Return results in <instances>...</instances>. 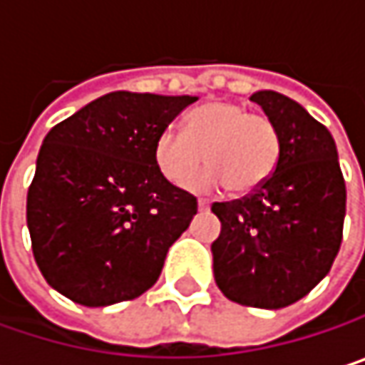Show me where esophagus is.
Returning a JSON list of instances; mask_svg holds the SVG:
<instances>
[{
    "label": "esophagus",
    "mask_w": 365,
    "mask_h": 365,
    "mask_svg": "<svg viewBox=\"0 0 365 365\" xmlns=\"http://www.w3.org/2000/svg\"><path fill=\"white\" fill-rule=\"evenodd\" d=\"M198 209H200V211H207V209H209V200H205V198H198Z\"/></svg>",
    "instance_id": "obj_1"
}]
</instances>
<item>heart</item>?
Instances as JSON below:
<instances>
[{
    "instance_id": "b5f03b06",
    "label": "heart",
    "mask_w": 365,
    "mask_h": 365,
    "mask_svg": "<svg viewBox=\"0 0 365 365\" xmlns=\"http://www.w3.org/2000/svg\"><path fill=\"white\" fill-rule=\"evenodd\" d=\"M281 141L274 124L228 101H211L187 113L183 133L163 130L154 141V165L173 185L187 183L196 192L224 187L230 194H250L277 169Z\"/></svg>"
}]
</instances>
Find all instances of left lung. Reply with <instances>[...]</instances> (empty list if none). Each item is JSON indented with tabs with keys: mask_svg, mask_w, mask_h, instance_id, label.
I'll return each instance as SVG.
<instances>
[{
	"mask_svg": "<svg viewBox=\"0 0 365 365\" xmlns=\"http://www.w3.org/2000/svg\"><path fill=\"white\" fill-rule=\"evenodd\" d=\"M274 124L281 154L252 194L213 202L222 222L213 274L222 294L243 307L283 309L329 272L342 243L346 187L329 130L294 99L257 91L250 97Z\"/></svg>",
	"mask_w": 365,
	"mask_h": 365,
	"instance_id": "left-lung-1",
	"label": "left lung"
}]
</instances>
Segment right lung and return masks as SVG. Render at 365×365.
<instances>
[{
  "instance_id": "1",
  "label": "right lung",
  "mask_w": 365,
  "mask_h": 365,
  "mask_svg": "<svg viewBox=\"0 0 365 365\" xmlns=\"http://www.w3.org/2000/svg\"><path fill=\"white\" fill-rule=\"evenodd\" d=\"M196 97L115 91L46 135L27 194L37 266L84 307L133 300L160 277L196 198L154 165V141Z\"/></svg>"
}]
</instances>
